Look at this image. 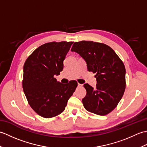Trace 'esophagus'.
Returning <instances> with one entry per match:
<instances>
[{
  "label": "esophagus",
  "mask_w": 147,
  "mask_h": 147,
  "mask_svg": "<svg viewBox=\"0 0 147 147\" xmlns=\"http://www.w3.org/2000/svg\"><path fill=\"white\" fill-rule=\"evenodd\" d=\"M78 86L80 87V86H82V84H80V83H78Z\"/></svg>",
  "instance_id": "1"
}]
</instances>
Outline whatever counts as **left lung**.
<instances>
[{"instance_id":"left-lung-1","label":"left lung","mask_w":147,"mask_h":147,"mask_svg":"<svg viewBox=\"0 0 147 147\" xmlns=\"http://www.w3.org/2000/svg\"><path fill=\"white\" fill-rule=\"evenodd\" d=\"M71 51L85 61L88 71L96 73V88L84 84L86 95L82 102L86 111L104 115L113 111L126 88V69L114 50L104 43L74 42Z\"/></svg>"}]
</instances>
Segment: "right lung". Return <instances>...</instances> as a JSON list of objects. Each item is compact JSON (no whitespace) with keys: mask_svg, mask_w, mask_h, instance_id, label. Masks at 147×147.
I'll list each match as a JSON object with an SVG mask.
<instances>
[{"mask_svg":"<svg viewBox=\"0 0 147 147\" xmlns=\"http://www.w3.org/2000/svg\"><path fill=\"white\" fill-rule=\"evenodd\" d=\"M73 43H45L37 48L24 64V93L31 107L43 117L62 113L78 86L75 80L62 84L54 78L63 69L64 60Z\"/></svg>","mask_w":147,"mask_h":147,"instance_id":"right-lung-1","label":"right lung"}]
</instances>
